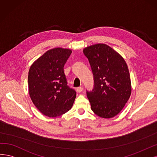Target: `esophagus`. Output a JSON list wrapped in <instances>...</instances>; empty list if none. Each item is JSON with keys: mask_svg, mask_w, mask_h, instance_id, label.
Wrapping results in <instances>:
<instances>
[{"mask_svg": "<svg viewBox=\"0 0 157 157\" xmlns=\"http://www.w3.org/2000/svg\"><path fill=\"white\" fill-rule=\"evenodd\" d=\"M83 90V87H78V88L76 89V91H77L78 93H81V92Z\"/></svg>", "mask_w": 157, "mask_h": 157, "instance_id": "34e87169", "label": "esophagus"}]
</instances>
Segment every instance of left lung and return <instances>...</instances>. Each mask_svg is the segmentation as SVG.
I'll return each instance as SVG.
<instances>
[{
	"mask_svg": "<svg viewBox=\"0 0 157 157\" xmlns=\"http://www.w3.org/2000/svg\"><path fill=\"white\" fill-rule=\"evenodd\" d=\"M94 76V88L87 91L93 112L110 119L117 115L129 99L132 86L128 66L121 55L105 44L83 49Z\"/></svg>",
	"mask_w": 157,
	"mask_h": 157,
	"instance_id": "obj_1",
	"label": "left lung"
}]
</instances>
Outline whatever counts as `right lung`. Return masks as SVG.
<instances>
[{
    "instance_id": "obj_1",
    "label": "right lung",
    "mask_w": 157,
    "mask_h": 157,
    "mask_svg": "<svg viewBox=\"0 0 157 157\" xmlns=\"http://www.w3.org/2000/svg\"><path fill=\"white\" fill-rule=\"evenodd\" d=\"M72 50L49 49L32 64L28 75L29 93L33 104L43 115L59 117L72 108L76 92L67 85L64 66Z\"/></svg>"
}]
</instances>
